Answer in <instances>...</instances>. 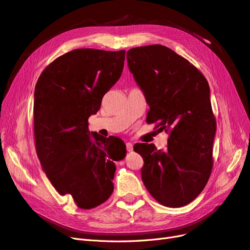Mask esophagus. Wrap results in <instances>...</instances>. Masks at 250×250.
Listing matches in <instances>:
<instances>
[{"instance_id":"1","label":"esophagus","mask_w":250,"mask_h":250,"mask_svg":"<svg viewBox=\"0 0 250 250\" xmlns=\"http://www.w3.org/2000/svg\"><path fill=\"white\" fill-rule=\"evenodd\" d=\"M126 150L128 151V152H131V151L133 150V145L131 143H126Z\"/></svg>"}]
</instances>
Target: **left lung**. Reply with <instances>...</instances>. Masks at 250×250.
<instances>
[{"label": "left lung", "instance_id": "8db88e82", "mask_svg": "<svg viewBox=\"0 0 250 250\" xmlns=\"http://www.w3.org/2000/svg\"><path fill=\"white\" fill-rule=\"evenodd\" d=\"M127 63L150 106L147 122L170 134L166 150L134 145L144 160L143 183L164 206H187L202 192L213 168L216 121L208 80L162 44L130 49Z\"/></svg>", "mask_w": 250, "mask_h": 250}]
</instances>
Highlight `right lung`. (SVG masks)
<instances>
[{"mask_svg":"<svg viewBox=\"0 0 250 250\" xmlns=\"http://www.w3.org/2000/svg\"><path fill=\"white\" fill-rule=\"evenodd\" d=\"M125 50L77 49L43 70L34 90V137L42 168L60 195L93 208L113 191L124 142L89 132L88 118L123 72Z\"/></svg>","mask_w":250,"mask_h":250,"instance_id":"right-lung-1","label":"right lung"}]
</instances>
